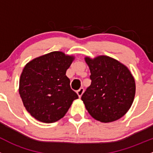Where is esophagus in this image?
<instances>
[{"label":"esophagus","mask_w":153,"mask_h":153,"mask_svg":"<svg viewBox=\"0 0 153 153\" xmlns=\"http://www.w3.org/2000/svg\"><path fill=\"white\" fill-rule=\"evenodd\" d=\"M84 89L83 88V87H81V88L77 91V94H78V97L81 98V96H82V94L84 93Z\"/></svg>","instance_id":"1"}]
</instances>
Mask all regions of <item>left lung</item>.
I'll list each match as a JSON object with an SVG mask.
<instances>
[{
    "instance_id": "obj_1",
    "label": "left lung",
    "mask_w": 153,
    "mask_h": 153,
    "mask_svg": "<svg viewBox=\"0 0 153 153\" xmlns=\"http://www.w3.org/2000/svg\"><path fill=\"white\" fill-rule=\"evenodd\" d=\"M91 84L81 100L92 117L102 123L117 120L131 108L135 81L127 66L108 56L86 57Z\"/></svg>"
}]
</instances>
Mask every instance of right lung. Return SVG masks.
Wrapping results in <instances>:
<instances>
[{"instance_id": "add662e5", "label": "right lung", "mask_w": 153, "mask_h": 153, "mask_svg": "<svg viewBox=\"0 0 153 153\" xmlns=\"http://www.w3.org/2000/svg\"><path fill=\"white\" fill-rule=\"evenodd\" d=\"M74 60L72 55L52 51L33 59L24 67L19 94L27 112L38 121L57 122L78 98L66 75Z\"/></svg>"}]
</instances>
